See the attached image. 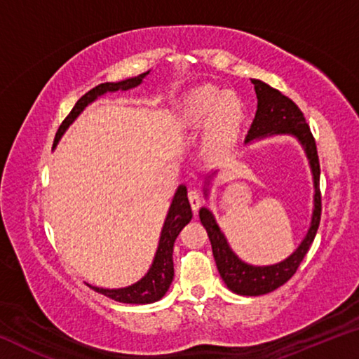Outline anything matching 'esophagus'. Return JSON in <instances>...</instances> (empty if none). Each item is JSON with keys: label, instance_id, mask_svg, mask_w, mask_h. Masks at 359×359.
I'll use <instances>...</instances> for the list:
<instances>
[{"label": "esophagus", "instance_id": "obj_1", "mask_svg": "<svg viewBox=\"0 0 359 359\" xmlns=\"http://www.w3.org/2000/svg\"><path fill=\"white\" fill-rule=\"evenodd\" d=\"M188 201H190L191 209L196 212L199 209V205H201V203H203L201 193H199L198 190H190L188 191Z\"/></svg>", "mask_w": 359, "mask_h": 359}]
</instances>
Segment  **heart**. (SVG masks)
<instances>
[{"instance_id": "1", "label": "heart", "mask_w": 359, "mask_h": 359, "mask_svg": "<svg viewBox=\"0 0 359 359\" xmlns=\"http://www.w3.org/2000/svg\"><path fill=\"white\" fill-rule=\"evenodd\" d=\"M177 118L184 131L204 128L203 151L209 158H222L239 141L245 107L238 95L223 92L214 85H203L185 96Z\"/></svg>"}]
</instances>
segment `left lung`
Segmentation results:
<instances>
[{
	"instance_id": "obj_1",
	"label": "left lung",
	"mask_w": 359,
	"mask_h": 359,
	"mask_svg": "<svg viewBox=\"0 0 359 359\" xmlns=\"http://www.w3.org/2000/svg\"><path fill=\"white\" fill-rule=\"evenodd\" d=\"M255 85V92L258 98V109L255 114L253 123L248 130L245 142L253 139H261L272 135H293L297 141L302 144L306 150L309 161H311L315 196H313V215L312 223L309 228L306 239L301 242L297 250L282 263L272 266H250L241 261L231 250L226 239L222 234L220 228L215 223L214 215L203 208L199 210L203 226L208 231V236L212 244V253H214L217 269L226 287L234 291L236 294L242 296H259L271 293V291L282 287L291 277L296 274L297 267L302 263L309 248L317 234L320 218H321V193H320V161L317 154V144L311 128H309L306 117L299 107H297L288 96L282 95L278 90L269 87V85L252 79Z\"/></svg>"
}]
</instances>
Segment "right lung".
<instances>
[{"instance_id":"right-lung-1","label":"right lung","mask_w":359,"mask_h":359,"mask_svg":"<svg viewBox=\"0 0 359 359\" xmlns=\"http://www.w3.org/2000/svg\"><path fill=\"white\" fill-rule=\"evenodd\" d=\"M147 74L149 71L144 72L141 76L126 79V81H121V82L100 83L98 87H95L90 90V92L85 93L82 98L76 102V106L72 107V111L69 112L68 117H66L62 121V125H60V128L55 135V141H53V147H55L58 139L62 137L65 130L68 128L77 115L87 107V104H90V102L95 101L98 96L104 95L107 92L130 90L133 87H136V85L142 82V79ZM191 217L193 214H191L190 203H188V198H187V188L185 185H180L174 194L172 204L171 208H169L165 224H163L160 244H158L154 264H151L147 276H145L142 280H139L137 283L131 285V287L120 288V290H104V288L92 287V285H88V287L93 288L95 291H98L101 294L111 297L114 301L125 302V304H150L161 299L174 278V263H172L174 242L177 239L182 228L191 220Z\"/></svg>"}]
</instances>
